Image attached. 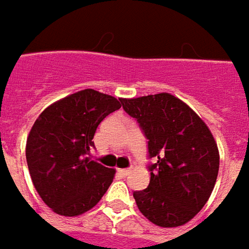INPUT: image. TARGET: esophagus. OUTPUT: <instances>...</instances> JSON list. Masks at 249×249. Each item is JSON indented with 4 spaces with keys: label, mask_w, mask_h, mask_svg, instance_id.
Masks as SVG:
<instances>
[{
    "label": "esophagus",
    "mask_w": 249,
    "mask_h": 249,
    "mask_svg": "<svg viewBox=\"0 0 249 249\" xmlns=\"http://www.w3.org/2000/svg\"><path fill=\"white\" fill-rule=\"evenodd\" d=\"M118 173H119L120 176H127V175L130 173V170L129 169H119V170H118Z\"/></svg>",
    "instance_id": "obj_1"
}]
</instances>
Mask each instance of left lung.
Returning a JSON list of instances; mask_svg holds the SVG:
<instances>
[{
  "label": "left lung",
  "instance_id": "obj_1",
  "mask_svg": "<svg viewBox=\"0 0 249 249\" xmlns=\"http://www.w3.org/2000/svg\"><path fill=\"white\" fill-rule=\"evenodd\" d=\"M148 140L151 172L133 196L140 212L160 227L187 223L204 208L219 172V151L208 126L176 97L160 92L122 101Z\"/></svg>",
  "mask_w": 249,
  "mask_h": 249
}]
</instances>
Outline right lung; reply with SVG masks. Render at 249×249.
I'll use <instances>...</instances> for the list:
<instances>
[{"instance_id": "right-lung-1", "label": "right lung", "mask_w": 249, "mask_h": 249, "mask_svg": "<svg viewBox=\"0 0 249 249\" xmlns=\"http://www.w3.org/2000/svg\"><path fill=\"white\" fill-rule=\"evenodd\" d=\"M122 101L87 89L50 105L34 122L27 166L38 196L58 215L90 211L112 184L115 170L90 159V151L98 124Z\"/></svg>"}]
</instances>
